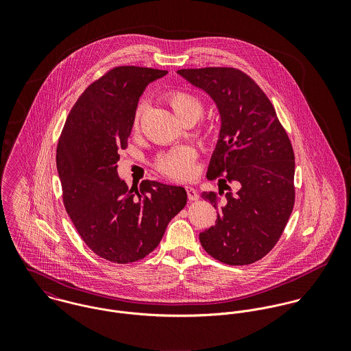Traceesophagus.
Returning <instances> with one entry per match:
<instances>
[{
  "label": "esophagus",
  "instance_id": "esophagus-1",
  "mask_svg": "<svg viewBox=\"0 0 351 351\" xmlns=\"http://www.w3.org/2000/svg\"><path fill=\"white\" fill-rule=\"evenodd\" d=\"M186 193H188V199L191 201H196L199 199V193L195 188L192 186H186Z\"/></svg>",
  "mask_w": 351,
  "mask_h": 351
}]
</instances>
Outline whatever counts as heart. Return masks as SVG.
Masks as SVG:
<instances>
[{"label":"heart","instance_id":"b5f03b06","mask_svg":"<svg viewBox=\"0 0 351 351\" xmlns=\"http://www.w3.org/2000/svg\"><path fill=\"white\" fill-rule=\"evenodd\" d=\"M167 102L178 120H182L185 117H192L197 120L204 112L202 102L196 96L188 92L178 90V92L170 93L167 96ZM142 109H143V105L141 104L135 113V121H134L135 128H138L139 125ZM156 169L162 174L173 180H178V181L189 180L196 174V151L189 146L176 147L166 154H162L156 159Z\"/></svg>","mask_w":351,"mask_h":351}]
</instances>
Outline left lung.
Wrapping results in <instances>:
<instances>
[{
  "label": "left lung",
  "instance_id": "8db88e82",
  "mask_svg": "<svg viewBox=\"0 0 351 351\" xmlns=\"http://www.w3.org/2000/svg\"><path fill=\"white\" fill-rule=\"evenodd\" d=\"M217 108L220 131L206 177L224 184L201 197L217 209L201 246L227 265H250L278 242L295 204V154L276 110L247 74L232 67L177 71ZM234 183L236 189L226 184ZM224 191L219 186V195Z\"/></svg>",
  "mask_w": 351,
  "mask_h": 351
}]
</instances>
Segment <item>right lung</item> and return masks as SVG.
Masks as SVG:
<instances>
[{
	"mask_svg": "<svg viewBox=\"0 0 351 351\" xmlns=\"http://www.w3.org/2000/svg\"><path fill=\"white\" fill-rule=\"evenodd\" d=\"M166 70L120 66L89 85L71 108L56 147L63 204L78 234L99 256L139 261L154 250L169 221L186 205L182 186L142 181L141 193L119 177L138 102Z\"/></svg>",
	"mask_w": 351,
	"mask_h": 351,
	"instance_id": "right-lung-1",
	"label": "right lung"
}]
</instances>
